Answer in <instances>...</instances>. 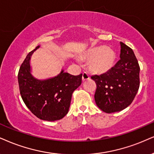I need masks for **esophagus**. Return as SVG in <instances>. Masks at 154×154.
Returning <instances> with one entry per match:
<instances>
[{"instance_id": "1", "label": "esophagus", "mask_w": 154, "mask_h": 154, "mask_svg": "<svg viewBox=\"0 0 154 154\" xmlns=\"http://www.w3.org/2000/svg\"><path fill=\"white\" fill-rule=\"evenodd\" d=\"M89 79H90V76H89V75L86 73V72H84V73H83L82 79H83V81H86V80H88Z\"/></svg>"}]
</instances>
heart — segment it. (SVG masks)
Wrapping results in <instances>:
<instances>
[{
  "label": "heart",
  "mask_w": 154,
  "mask_h": 154,
  "mask_svg": "<svg viewBox=\"0 0 154 154\" xmlns=\"http://www.w3.org/2000/svg\"><path fill=\"white\" fill-rule=\"evenodd\" d=\"M86 59L91 71L96 73H105L113 68L116 63V53L105 45L96 47L88 51Z\"/></svg>",
  "instance_id": "b5f03b06"
}]
</instances>
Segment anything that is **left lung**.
<instances>
[{
  "instance_id": "1",
  "label": "left lung",
  "mask_w": 154,
  "mask_h": 154,
  "mask_svg": "<svg viewBox=\"0 0 154 154\" xmlns=\"http://www.w3.org/2000/svg\"><path fill=\"white\" fill-rule=\"evenodd\" d=\"M120 60L111 70L91 76L96 83L95 101L100 110L111 113L128 107L140 85V67L134 51L121 42Z\"/></svg>"
}]
</instances>
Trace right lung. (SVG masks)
Returning a JSON list of instances; mask_svg holds the SVG:
<instances>
[{
    "label": "right lung",
    "mask_w": 154,
    "mask_h": 154,
    "mask_svg": "<svg viewBox=\"0 0 154 154\" xmlns=\"http://www.w3.org/2000/svg\"><path fill=\"white\" fill-rule=\"evenodd\" d=\"M40 45L31 51L18 71L20 94L28 109L41 120H60L69 110L72 94L81 84L82 74L73 75L61 71L60 74L46 80H38L31 73L30 59Z\"/></svg>",
    "instance_id": "right-lung-1"
}]
</instances>
